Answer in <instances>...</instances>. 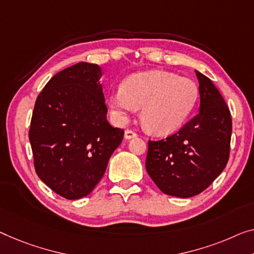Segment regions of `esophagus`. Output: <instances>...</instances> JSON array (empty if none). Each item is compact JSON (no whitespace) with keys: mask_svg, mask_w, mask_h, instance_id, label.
Returning <instances> with one entry per match:
<instances>
[{"mask_svg":"<svg viewBox=\"0 0 254 254\" xmlns=\"http://www.w3.org/2000/svg\"><path fill=\"white\" fill-rule=\"evenodd\" d=\"M137 137V133H135L134 131L130 130V128H127L126 132H124V138L126 139H132V138H135Z\"/></svg>","mask_w":254,"mask_h":254,"instance_id":"1","label":"esophagus"}]
</instances>
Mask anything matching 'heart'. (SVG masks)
<instances>
[{"mask_svg": "<svg viewBox=\"0 0 254 254\" xmlns=\"http://www.w3.org/2000/svg\"><path fill=\"white\" fill-rule=\"evenodd\" d=\"M199 96L191 79L164 70L137 73L124 79L121 89L109 96L116 119L124 121L141 108V123L151 134H171L186 123Z\"/></svg>", "mask_w": 254, "mask_h": 254, "instance_id": "b5f03b06", "label": "heart"}]
</instances>
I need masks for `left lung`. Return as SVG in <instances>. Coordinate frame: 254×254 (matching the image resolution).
<instances>
[{
	"label": "left lung",
	"mask_w": 254,
	"mask_h": 254,
	"mask_svg": "<svg viewBox=\"0 0 254 254\" xmlns=\"http://www.w3.org/2000/svg\"><path fill=\"white\" fill-rule=\"evenodd\" d=\"M199 83L197 115L168 138L148 141L146 170L166 195L191 197L213 183L229 158L232 116L209 77L195 70Z\"/></svg>",
	"instance_id": "left-lung-1"
}]
</instances>
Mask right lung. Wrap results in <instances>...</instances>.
<instances>
[{
    "label": "right lung",
    "mask_w": 254,
    "mask_h": 254,
    "mask_svg": "<svg viewBox=\"0 0 254 254\" xmlns=\"http://www.w3.org/2000/svg\"><path fill=\"white\" fill-rule=\"evenodd\" d=\"M101 68L78 63L57 73L34 106L29 141L37 176L67 199L89 195L124 131L107 121Z\"/></svg>",
    "instance_id": "obj_1"
}]
</instances>
